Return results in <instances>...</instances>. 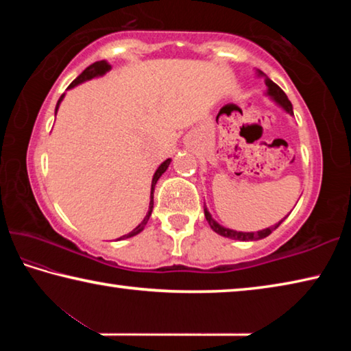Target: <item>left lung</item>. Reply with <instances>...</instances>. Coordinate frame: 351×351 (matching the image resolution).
I'll list each match as a JSON object with an SVG mask.
<instances>
[{
  "instance_id": "1",
  "label": "left lung",
  "mask_w": 351,
  "mask_h": 351,
  "mask_svg": "<svg viewBox=\"0 0 351 351\" xmlns=\"http://www.w3.org/2000/svg\"><path fill=\"white\" fill-rule=\"evenodd\" d=\"M257 75H258V77H265V83H266V86H268V90H266V93H265L266 96H268L276 105L280 106V108H282L283 111H287L289 116H294L293 105H291V102H289V99H288L287 94H285V93L282 91V88L277 86L274 82H272L271 79H268V77H266V74H263V73H261V71H258V69H257ZM204 217H206L207 223H209V226L212 228L213 232H217L218 235L226 237V239H230V240L255 241V240L266 239V237H268V235L272 232V230H276V229L278 228V226H280V224L283 223V219L287 218L288 215L285 217L283 219H280V221H278V223H276L274 226H269V228H266V229L257 230V232H241V230H234V229L224 228V226H221L218 221H215V219L212 218L210 212L207 210L206 206H204Z\"/></svg>"
}]
</instances>
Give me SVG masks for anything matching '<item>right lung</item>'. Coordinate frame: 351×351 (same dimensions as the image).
<instances>
[{"instance_id": "obj_1", "label": "right lung", "mask_w": 351, "mask_h": 351, "mask_svg": "<svg viewBox=\"0 0 351 351\" xmlns=\"http://www.w3.org/2000/svg\"><path fill=\"white\" fill-rule=\"evenodd\" d=\"M110 69H111V64H110L108 62H106V60H100V62L93 63V64H90V66H88L85 71H83V73H82L79 77H77V79H75L73 83H71V85L68 86V90H71V88H74V86H77V85H80V83H83V82H88V80H91V79H97V77H102V75H105L106 73H108ZM63 97H64V94H62L60 99H58L57 106H56V114H57L58 106H60ZM170 162H171V159H170V158H169V159H165V161H164L161 165H159L158 170L154 171L153 180H152V190H150V204H148V212H147L145 218L142 219V221H141L138 226H136V228L132 230V232H128L127 235L121 237V239H119V240L130 239V237L138 235V234H141V232H142V230H144V228H145L147 223H148V219H150V217H152V212H153V192H154V186H156L158 180H159V178L162 176L164 171L169 169Z\"/></svg>"}]
</instances>
